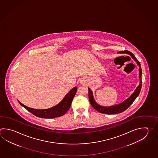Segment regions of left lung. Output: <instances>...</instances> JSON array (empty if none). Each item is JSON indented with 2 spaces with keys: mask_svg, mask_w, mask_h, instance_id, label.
Masks as SVG:
<instances>
[{
  "mask_svg": "<svg viewBox=\"0 0 158 158\" xmlns=\"http://www.w3.org/2000/svg\"><path fill=\"white\" fill-rule=\"evenodd\" d=\"M118 53H123V54H129L131 56L134 60H135L137 63V65L139 66V77L140 79V83L139 85L137 86V88L135 89V92L133 93V94L128 98L126 99L125 101L123 102L122 103L110 106V107H103V106H101L100 105L97 104L95 102L94 99L93 98V93L90 88H88V96H89V100L90 103L92 105L93 107L95 109V110H97L99 112L104 114H117V113H121L122 112L125 111L126 109H127L131 104L134 102L135 99L136 98L137 96L139 94L140 92V90L141 89V86H142V80H141V75H142V70L141 68V65L140 63L138 60L135 57L132 53H131L130 51L127 50L121 51H119Z\"/></svg>",
  "mask_w": 158,
  "mask_h": 158,
  "instance_id": "1",
  "label": "left lung"
}]
</instances>
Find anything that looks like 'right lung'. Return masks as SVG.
<instances>
[{
  "instance_id": "obj_1",
  "label": "right lung",
  "mask_w": 158,
  "mask_h": 158,
  "mask_svg": "<svg viewBox=\"0 0 158 158\" xmlns=\"http://www.w3.org/2000/svg\"><path fill=\"white\" fill-rule=\"evenodd\" d=\"M77 90V88L75 86L65 95L63 101L60 103L56 106L46 110L33 109L24 106V104L21 103L19 101H18V102L22 106L25 108L28 111L32 113L36 116L45 118H54L55 117L62 116L68 112L70 107L73 99L76 94Z\"/></svg>"
}]
</instances>
